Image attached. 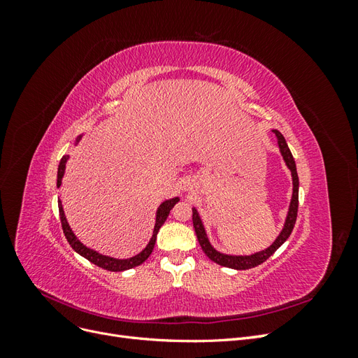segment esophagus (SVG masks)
<instances>
[{
	"mask_svg": "<svg viewBox=\"0 0 358 358\" xmlns=\"http://www.w3.org/2000/svg\"><path fill=\"white\" fill-rule=\"evenodd\" d=\"M188 185H189V182H187V180H183V182H182V188H183V189H187V188H188Z\"/></svg>",
	"mask_w": 358,
	"mask_h": 358,
	"instance_id": "1",
	"label": "esophagus"
}]
</instances>
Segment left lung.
I'll return each instance as SVG.
<instances>
[{
	"label": "left lung",
	"mask_w": 358,
	"mask_h": 358,
	"mask_svg": "<svg viewBox=\"0 0 358 358\" xmlns=\"http://www.w3.org/2000/svg\"><path fill=\"white\" fill-rule=\"evenodd\" d=\"M276 138H278V146L280 154H282V158L285 161L287 167L291 171V176H292V197H291V203H289V209H288V215H287V220L284 224V229L282 231L279 233V236L276 237V241L270 245L264 251H259L255 252L252 255H227L222 252H218L216 249L210 245L209 239H208V234H206L204 230V225L201 222L200 215L197 212L196 208H192V224H194V230H196L197 234V239L199 243L203 249V252L208 255L212 262H215L216 264L224 266V267H230V268H236V270H246V268H252L258 264L264 263L266 259L273 255L276 249L282 245L294 229V224L297 220V209H299V176H297V169H296V161L292 158L291 150L285 142L284 136L280 134L278 129H273Z\"/></svg>",
	"instance_id": "1"
}]
</instances>
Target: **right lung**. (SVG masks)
Listing matches in <instances>:
<instances>
[{
	"label": "right lung",
	"instance_id": "1",
	"mask_svg": "<svg viewBox=\"0 0 358 358\" xmlns=\"http://www.w3.org/2000/svg\"><path fill=\"white\" fill-rule=\"evenodd\" d=\"M82 136H79L78 138H76V145H78V142L80 140ZM69 159V155H64L59 161V166H58V179H57V187L59 188L61 187V180L64 178V171H66V162ZM179 201V197H175V199H170V200H166L162 201L159 204V208L157 210V220H155V227H154V234L152 237H150L149 243L146 245V248L143 249L142 252L131 257V258H125V259H119V258H113V257H107V255H103V254H99L96 251H94V249L85 246L78 237L74 236V233L71 231L70 225L67 222V218L66 215H64V209H62V204L61 201H58V208H59V220H61V225H62V231L64 234H66V239L69 241L70 246L74 249L76 252L80 254L82 257H85L88 262H91L92 264L99 266L104 270H109V272H122V270H128V268H133L136 266H140L143 262H146L148 257L152 254L154 251V246H155V242H157V234L161 229V225L166 222L167 216L170 213V210L173 209V206H175L176 203Z\"/></svg>",
	"mask_w": 358,
	"mask_h": 358
}]
</instances>
